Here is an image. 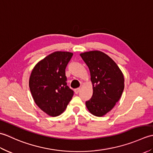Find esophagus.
<instances>
[{
    "label": "esophagus",
    "instance_id": "34e87169",
    "mask_svg": "<svg viewBox=\"0 0 153 153\" xmlns=\"http://www.w3.org/2000/svg\"><path fill=\"white\" fill-rule=\"evenodd\" d=\"M79 91H80V88H77V89H74V92L76 94H77L79 92Z\"/></svg>",
    "mask_w": 153,
    "mask_h": 153
}]
</instances>
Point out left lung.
Listing matches in <instances>:
<instances>
[{
  "label": "left lung",
  "instance_id": "left-lung-1",
  "mask_svg": "<svg viewBox=\"0 0 153 153\" xmlns=\"http://www.w3.org/2000/svg\"><path fill=\"white\" fill-rule=\"evenodd\" d=\"M88 66L93 84V95L85 102L89 111L102 116L118 102L124 89L123 75L118 65L108 55L99 51L81 53Z\"/></svg>",
  "mask_w": 153,
  "mask_h": 153
}]
</instances>
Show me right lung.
Wrapping results in <instances>:
<instances>
[{"instance_id": "right-lung-1", "label": "right lung", "mask_w": 153, "mask_h": 153, "mask_svg": "<svg viewBox=\"0 0 153 153\" xmlns=\"http://www.w3.org/2000/svg\"><path fill=\"white\" fill-rule=\"evenodd\" d=\"M73 53L56 51L39 62L29 81L35 104L51 116H57L66 108L74 95L67 85L65 70Z\"/></svg>"}]
</instances>
